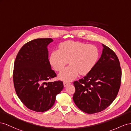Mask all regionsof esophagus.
<instances>
[{
  "mask_svg": "<svg viewBox=\"0 0 131 131\" xmlns=\"http://www.w3.org/2000/svg\"><path fill=\"white\" fill-rule=\"evenodd\" d=\"M70 84V82H63V86L64 87H66L67 85H68L69 84Z\"/></svg>",
  "mask_w": 131,
  "mask_h": 131,
  "instance_id": "34e87169",
  "label": "esophagus"
}]
</instances>
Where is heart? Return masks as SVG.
<instances>
[{
    "label": "heart",
    "instance_id": "obj_1",
    "mask_svg": "<svg viewBox=\"0 0 131 131\" xmlns=\"http://www.w3.org/2000/svg\"><path fill=\"white\" fill-rule=\"evenodd\" d=\"M99 50L95 46L87 44L68 41L61 43L59 50L51 52L49 63L55 71H60L68 63L67 67L59 74V77L63 81H71L79 73L85 75L94 68L99 58Z\"/></svg>",
    "mask_w": 131,
    "mask_h": 131
}]
</instances>
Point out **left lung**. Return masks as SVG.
Returning <instances> with one entry per match:
<instances>
[{"label": "left lung", "mask_w": 131, "mask_h": 131, "mask_svg": "<svg viewBox=\"0 0 131 131\" xmlns=\"http://www.w3.org/2000/svg\"><path fill=\"white\" fill-rule=\"evenodd\" d=\"M102 45V54L91 72L73 82V102L87 114L105 110L115 99L121 85L122 72L119 60L113 50Z\"/></svg>", "instance_id": "left-lung-1"}]
</instances>
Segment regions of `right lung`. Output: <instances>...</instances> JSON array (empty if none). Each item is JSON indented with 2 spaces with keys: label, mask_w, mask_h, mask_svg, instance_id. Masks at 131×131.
Returning a JSON list of instances; mask_svg holds the SVG:
<instances>
[{
  "label": "right lung",
  "mask_w": 131,
  "mask_h": 131,
  "mask_svg": "<svg viewBox=\"0 0 131 131\" xmlns=\"http://www.w3.org/2000/svg\"><path fill=\"white\" fill-rule=\"evenodd\" d=\"M53 41H29L21 48L14 62L13 81L17 95L26 107L36 112L50 109L63 88L61 81L47 82L57 77L48 59L47 46Z\"/></svg>",
  "instance_id": "right-lung-1"
}]
</instances>
